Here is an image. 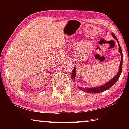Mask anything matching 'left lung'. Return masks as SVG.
<instances>
[{
    "mask_svg": "<svg viewBox=\"0 0 129 129\" xmlns=\"http://www.w3.org/2000/svg\"><path fill=\"white\" fill-rule=\"evenodd\" d=\"M112 35L113 38L115 39V40H117L118 44V46H119V52L121 54V62H120V65H119V68L118 69V73L116 75V76H115L114 77H113L112 79H111L110 81H109L108 82H107L105 84H104V85H102L101 86H96V87H94V88H82V87L80 86H77V88L80 89V90H82L83 91H85V92L86 93H101L103 92V91H105L106 90H108L109 88H110L113 85H114L115 82H116L118 78H119V76L121 75V73L122 72V62H123V56H122V51L121 49V46L119 45V43L118 40L117 38H116V36H115V35L114 33H112ZM76 68L75 67H74V69L73 70L72 72V79L73 80H76Z\"/></svg>",
    "mask_w": 129,
    "mask_h": 129,
    "instance_id": "1",
    "label": "left lung"
}]
</instances>
